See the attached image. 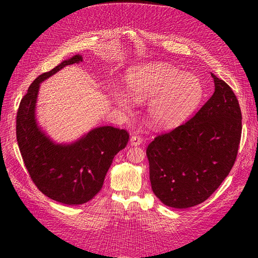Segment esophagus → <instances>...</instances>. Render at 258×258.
<instances>
[{
    "mask_svg": "<svg viewBox=\"0 0 258 258\" xmlns=\"http://www.w3.org/2000/svg\"><path fill=\"white\" fill-rule=\"evenodd\" d=\"M142 138L140 136H132L131 139H130V143L132 146H138L142 143Z\"/></svg>",
    "mask_w": 258,
    "mask_h": 258,
    "instance_id": "obj_1",
    "label": "esophagus"
}]
</instances>
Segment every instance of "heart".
Returning <instances> with one entry per match:
<instances>
[{
  "mask_svg": "<svg viewBox=\"0 0 258 258\" xmlns=\"http://www.w3.org/2000/svg\"><path fill=\"white\" fill-rule=\"evenodd\" d=\"M126 86L137 101L151 100L148 120L157 128L173 127L188 118L204 96V86L197 75L166 63L148 64L128 74ZM112 99L123 112L131 111L132 100L127 93L113 90Z\"/></svg>",
  "mask_w": 258,
  "mask_h": 258,
  "instance_id": "obj_1",
  "label": "heart"
}]
</instances>
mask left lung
<instances>
[{
  "instance_id": "8db88e82",
  "label": "left lung",
  "mask_w": 258,
  "mask_h": 258,
  "mask_svg": "<svg viewBox=\"0 0 258 258\" xmlns=\"http://www.w3.org/2000/svg\"><path fill=\"white\" fill-rule=\"evenodd\" d=\"M192 118L148 145L150 179L163 205L186 209L206 201L230 172L241 139L238 99L224 81Z\"/></svg>"
}]
</instances>
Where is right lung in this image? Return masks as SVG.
<instances>
[{
  "mask_svg": "<svg viewBox=\"0 0 258 258\" xmlns=\"http://www.w3.org/2000/svg\"><path fill=\"white\" fill-rule=\"evenodd\" d=\"M83 61L82 54L63 60L31 84L17 113L16 135L28 172L45 196L73 206L91 200L101 190L116 154L126 147V130L111 126L91 129L71 143H57L37 122L41 83L67 66Z\"/></svg>",
  "mask_w": 258,
  "mask_h": 258,
  "instance_id": "obj_1",
  "label": "right lung"
}]
</instances>
